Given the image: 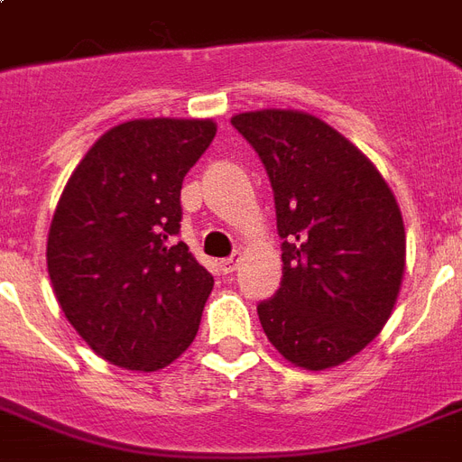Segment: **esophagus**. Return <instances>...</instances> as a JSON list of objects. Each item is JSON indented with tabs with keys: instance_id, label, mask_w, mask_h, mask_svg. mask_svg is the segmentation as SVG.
Returning a JSON list of instances; mask_svg holds the SVG:
<instances>
[{
	"instance_id": "34e87169",
	"label": "esophagus",
	"mask_w": 462,
	"mask_h": 462,
	"mask_svg": "<svg viewBox=\"0 0 462 462\" xmlns=\"http://www.w3.org/2000/svg\"><path fill=\"white\" fill-rule=\"evenodd\" d=\"M239 262H242V254H232L230 259H223V262H220V269L225 271V273H232V271H237V266H239Z\"/></svg>"
}]
</instances>
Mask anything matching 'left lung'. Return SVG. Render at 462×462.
<instances>
[{
  "mask_svg": "<svg viewBox=\"0 0 462 462\" xmlns=\"http://www.w3.org/2000/svg\"><path fill=\"white\" fill-rule=\"evenodd\" d=\"M262 157L283 239V278L259 302L281 356L327 371L364 351L395 310L407 239L395 193L339 130L305 111L232 116Z\"/></svg>",
  "mask_w": 462,
  "mask_h": 462,
  "instance_id": "obj_1",
  "label": "left lung"
}]
</instances>
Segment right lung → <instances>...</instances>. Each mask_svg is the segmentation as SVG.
<instances>
[{
  "label": "right lung",
  "mask_w": 462,
  "mask_h": 462,
  "mask_svg": "<svg viewBox=\"0 0 462 462\" xmlns=\"http://www.w3.org/2000/svg\"><path fill=\"white\" fill-rule=\"evenodd\" d=\"M217 133L210 118H137L106 130L60 196L48 232L52 293L94 354L160 371L199 332L213 291L184 242L181 184Z\"/></svg>",
  "instance_id": "right-lung-1"
}]
</instances>
